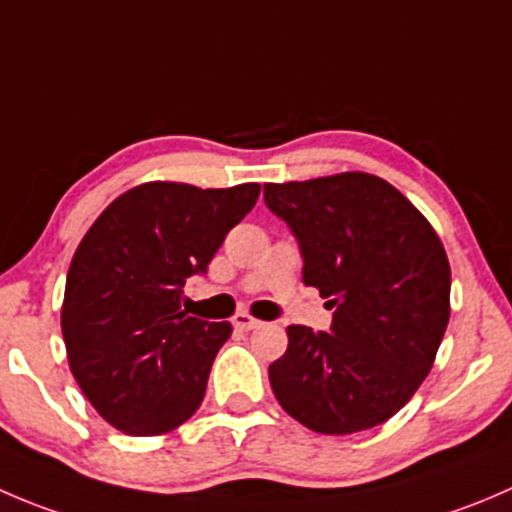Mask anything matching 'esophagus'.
Listing matches in <instances>:
<instances>
[{"label":"esophagus","instance_id":"1","mask_svg":"<svg viewBox=\"0 0 512 512\" xmlns=\"http://www.w3.org/2000/svg\"><path fill=\"white\" fill-rule=\"evenodd\" d=\"M232 325H235L237 330H242V332H250V330H255V327H260L262 322L255 320L252 315H247V312H237V315L232 317Z\"/></svg>","mask_w":512,"mask_h":512}]
</instances>
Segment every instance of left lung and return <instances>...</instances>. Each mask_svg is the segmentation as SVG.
<instances>
[{
  "label": "left lung",
  "instance_id": "1",
  "mask_svg": "<svg viewBox=\"0 0 512 512\" xmlns=\"http://www.w3.org/2000/svg\"><path fill=\"white\" fill-rule=\"evenodd\" d=\"M295 235L302 282L330 297V332L287 327L270 365L277 403L305 428L350 435L393 418L423 385L450 317V265L430 222L365 172L265 185Z\"/></svg>",
  "mask_w": 512,
  "mask_h": 512
}]
</instances>
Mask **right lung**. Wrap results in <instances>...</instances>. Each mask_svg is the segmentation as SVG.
<instances>
[{
  "instance_id": "add662e5",
  "label": "right lung",
  "mask_w": 512,
  "mask_h": 512,
  "mask_svg": "<svg viewBox=\"0 0 512 512\" xmlns=\"http://www.w3.org/2000/svg\"><path fill=\"white\" fill-rule=\"evenodd\" d=\"M257 197V182H147L119 195L79 242L64 287V345L82 393L122 433H170L200 408L232 327L187 315L182 287L205 275Z\"/></svg>"
}]
</instances>
